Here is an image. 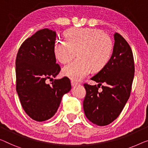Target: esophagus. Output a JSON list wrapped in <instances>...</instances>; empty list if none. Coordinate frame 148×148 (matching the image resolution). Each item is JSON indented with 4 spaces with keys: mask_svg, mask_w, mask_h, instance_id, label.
Wrapping results in <instances>:
<instances>
[{
    "mask_svg": "<svg viewBox=\"0 0 148 148\" xmlns=\"http://www.w3.org/2000/svg\"><path fill=\"white\" fill-rule=\"evenodd\" d=\"M71 84H72V86H76L77 85H78V82H76V81H75V80H72L71 81Z\"/></svg>",
    "mask_w": 148,
    "mask_h": 148,
    "instance_id": "1",
    "label": "esophagus"
}]
</instances>
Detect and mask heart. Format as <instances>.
<instances>
[{
	"mask_svg": "<svg viewBox=\"0 0 148 148\" xmlns=\"http://www.w3.org/2000/svg\"><path fill=\"white\" fill-rule=\"evenodd\" d=\"M64 36L66 41H56L54 53L57 60L66 64L76 56L77 52L78 58L63 68V74L72 80H80L92 69L100 71L111 60L113 41L101 30L71 28L66 31Z\"/></svg>",
	"mask_w": 148,
	"mask_h": 148,
	"instance_id": "obj_1",
	"label": "heart"
}]
</instances>
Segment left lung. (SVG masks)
Here are the masks:
<instances>
[{"label": "left lung", "instance_id": "obj_1", "mask_svg": "<svg viewBox=\"0 0 148 148\" xmlns=\"http://www.w3.org/2000/svg\"><path fill=\"white\" fill-rule=\"evenodd\" d=\"M111 60L106 66L91 78L98 86L84 84L86 94L83 102L86 118L94 124L103 126L118 118L130 96L134 76L132 50L120 34L114 35ZM102 86L100 92L98 89Z\"/></svg>", "mask_w": 148, "mask_h": 148}]
</instances>
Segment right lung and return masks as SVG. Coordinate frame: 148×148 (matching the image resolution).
Wrapping results in <instances>:
<instances>
[{
    "label": "right lung",
    "instance_id": "add662e5",
    "mask_svg": "<svg viewBox=\"0 0 148 148\" xmlns=\"http://www.w3.org/2000/svg\"><path fill=\"white\" fill-rule=\"evenodd\" d=\"M56 32L40 30L22 44L16 59V92L24 110L32 120L43 122L51 118L65 94L71 90L68 77L53 80L61 68L54 53Z\"/></svg>",
    "mask_w": 148,
    "mask_h": 148
}]
</instances>
